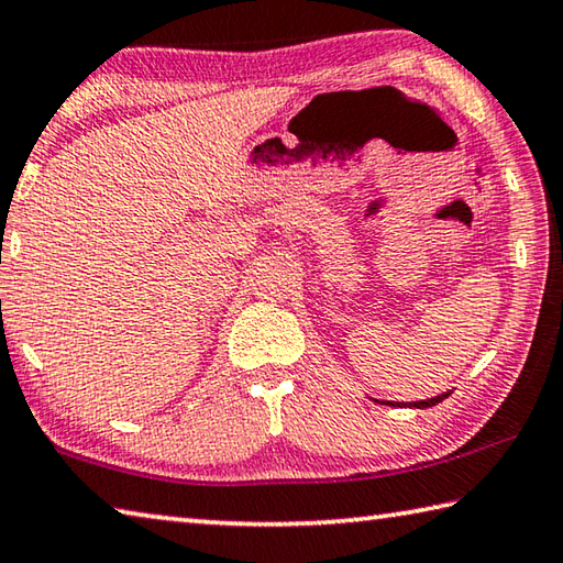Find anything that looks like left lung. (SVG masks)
I'll return each mask as SVG.
<instances>
[{
  "label": "left lung",
  "instance_id": "obj_1",
  "mask_svg": "<svg viewBox=\"0 0 563 563\" xmlns=\"http://www.w3.org/2000/svg\"><path fill=\"white\" fill-rule=\"evenodd\" d=\"M452 390H448V393H440V396H435V398H426V400H412V402H396V400H376V402H386V406H400V408H432V406H438V402H442L445 400L448 396H450Z\"/></svg>",
  "mask_w": 563,
  "mask_h": 563
}]
</instances>
